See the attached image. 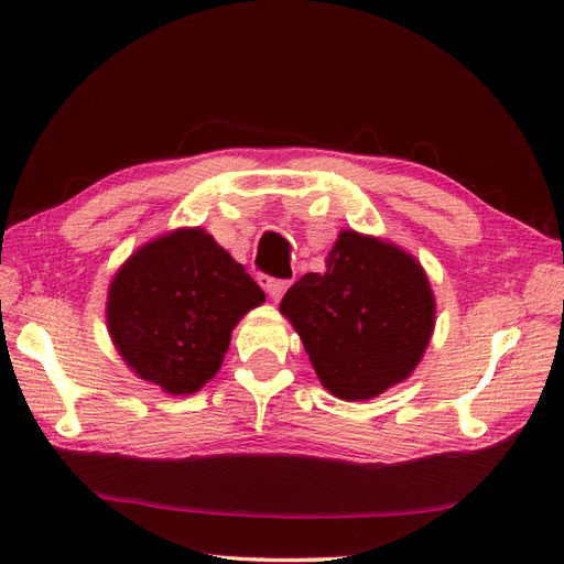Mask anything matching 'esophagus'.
<instances>
[{
	"mask_svg": "<svg viewBox=\"0 0 564 564\" xmlns=\"http://www.w3.org/2000/svg\"><path fill=\"white\" fill-rule=\"evenodd\" d=\"M257 281L259 285L264 288V291L269 293L271 300H281L283 293L288 291V285H291V281H283V279H271L269 273H257Z\"/></svg>",
	"mask_w": 564,
	"mask_h": 564,
	"instance_id": "34e87169",
	"label": "esophagus"
}]
</instances>
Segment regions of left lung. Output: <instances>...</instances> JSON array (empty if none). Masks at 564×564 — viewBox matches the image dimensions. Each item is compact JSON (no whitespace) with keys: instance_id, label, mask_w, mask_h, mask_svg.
Segmentation results:
<instances>
[{"instance_id":"1","label":"left lung","mask_w":564,"mask_h":564,"mask_svg":"<svg viewBox=\"0 0 564 564\" xmlns=\"http://www.w3.org/2000/svg\"><path fill=\"white\" fill-rule=\"evenodd\" d=\"M319 382L368 401L403 382L435 329V295L401 247L344 230L324 273H305L281 300Z\"/></svg>"}]
</instances>
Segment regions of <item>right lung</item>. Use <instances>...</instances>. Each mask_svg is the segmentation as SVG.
Segmentation results:
<instances>
[{"label": "right lung", "mask_w": 564, "mask_h": 564, "mask_svg": "<svg viewBox=\"0 0 564 564\" xmlns=\"http://www.w3.org/2000/svg\"><path fill=\"white\" fill-rule=\"evenodd\" d=\"M264 291L202 228L143 245L115 273L108 329L141 379L167 394H194L212 379L230 334Z\"/></svg>", "instance_id": "add662e5"}]
</instances>
